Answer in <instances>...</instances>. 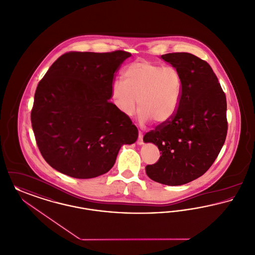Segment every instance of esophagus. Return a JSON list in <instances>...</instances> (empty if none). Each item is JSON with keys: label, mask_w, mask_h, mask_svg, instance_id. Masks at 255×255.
Returning a JSON list of instances; mask_svg holds the SVG:
<instances>
[{"label": "esophagus", "mask_w": 255, "mask_h": 255, "mask_svg": "<svg viewBox=\"0 0 255 255\" xmlns=\"http://www.w3.org/2000/svg\"><path fill=\"white\" fill-rule=\"evenodd\" d=\"M137 144L141 145L143 143V139H142V133L140 131H138V137H137V140H136Z\"/></svg>", "instance_id": "obj_1"}]
</instances>
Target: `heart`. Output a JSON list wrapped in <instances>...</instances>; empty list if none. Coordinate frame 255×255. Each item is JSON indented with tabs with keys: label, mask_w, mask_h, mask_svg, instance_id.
I'll use <instances>...</instances> for the list:
<instances>
[{
	"label": "heart",
	"mask_w": 255,
	"mask_h": 255,
	"mask_svg": "<svg viewBox=\"0 0 255 255\" xmlns=\"http://www.w3.org/2000/svg\"><path fill=\"white\" fill-rule=\"evenodd\" d=\"M182 89L183 77L177 68L139 60L125 68L123 81L114 83L113 96L126 116L134 114L138 99L140 120L162 125L177 112Z\"/></svg>",
	"instance_id": "heart-1"
}]
</instances>
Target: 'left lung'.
Segmentation results:
<instances>
[{
    "instance_id": "1",
    "label": "left lung",
    "mask_w": 255,
    "mask_h": 255,
    "mask_svg": "<svg viewBox=\"0 0 255 255\" xmlns=\"http://www.w3.org/2000/svg\"><path fill=\"white\" fill-rule=\"evenodd\" d=\"M162 59L179 70L183 89L173 118L143 136L161 151L145 171L155 182L179 186L203 175L217 159L227 135L226 97L207 61L190 53Z\"/></svg>"
}]
</instances>
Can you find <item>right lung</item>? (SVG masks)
<instances>
[{
  "label": "right lung",
  "mask_w": 255,
  "mask_h": 255,
  "mask_svg": "<svg viewBox=\"0 0 255 255\" xmlns=\"http://www.w3.org/2000/svg\"><path fill=\"white\" fill-rule=\"evenodd\" d=\"M131 53L68 52L40 80L30 113L35 141L46 162L79 179L108 172L122 144L137 129L110 99L120 65Z\"/></svg>",
  "instance_id": "obj_1"
}]
</instances>
